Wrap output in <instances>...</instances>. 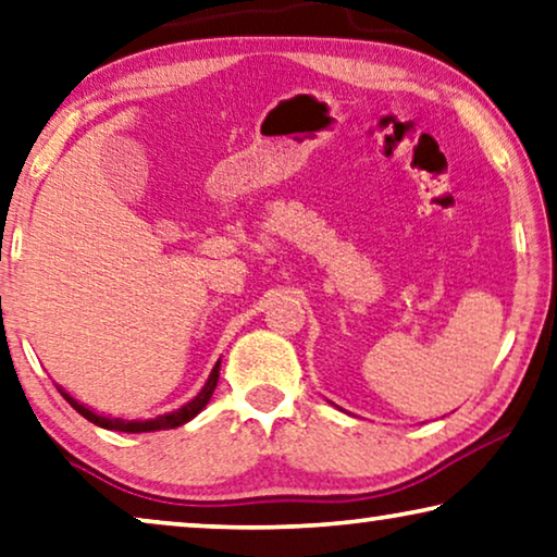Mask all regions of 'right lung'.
<instances>
[{
  "label": "right lung",
  "mask_w": 557,
  "mask_h": 557,
  "mask_svg": "<svg viewBox=\"0 0 557 557\" xmlns=\"http://www.w3.org/2000/svg\"><path fill=\"white\" fill-rule=\"evenodd\" d=\"M218 377H220V362L212 368L210 380H207L202 389H199V395L195 397V400H189V403L185 405V408L174 410V412H170V414H160V418L145 420V422H124V420H107V418H99V414H95L92 410H87L85 405H79L77 400H74V397L66 395L62 387H60V393H62L64 400L70 403L72 408L82 414V418H87L89 422H95V425H99V428L117 430V433H152V430H172V428H180V425H185V422L193 420L195 414H197L199 410H202L207 403H210L214 387H218Z\"/></svg>",
  "instance_id": "add662e5"
}]
</instances>
